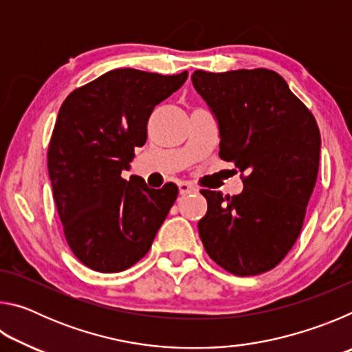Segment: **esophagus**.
<instances>
[{
    "label": "esophagus",
    "mask_w": 352,
    "mask_h": 352,
    "mask_svg": "<svg viewBox=\"0 0 352 352\" xmlns=\"http://www.w3.org/2000/svg\"><path fill=\"white\" fill-rule=\"evenodd\" d=\"M178 189H180V194H189V192H195V189L192 184H189L186 182H180L178 183Z\"/></svg>",
    "instance_id": "34e87169"
}]
</instances>
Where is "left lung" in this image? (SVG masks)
Listing matches in <instances>:
<instances>
[{
    "instance_id": "obj_1",
    "label": "left lung",
    "mask_w": 352,
    "mask_h": 352,
    "mask_svg": "<svg viewBox=\"0 0 352 352\" xmlns=\"http://www.w3.org/2000/svg\"><path fill=\"white\" fill-rule=\"evenodd\" d=\"M217 119L220 158L243 177L241 194L201 189L208 211L199 234L210 258L237 276L276 267L294 247L317 182V121L275 71L236 69L190 76Z\"/></svg>"
}]
</instances>
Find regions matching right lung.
I'll list each match as a JSON object with an SVG mask.
<instances>
[{
    "label": "right lung",
    "mask_w": 352,
    "mask_h": 352,
    "mask_svg": "<svg viewBox=\"0 0 352 352\" xmlns=\"http://www.w3.org/2000/svg\"><path fill=\"white\" fill-rule=\"evenodd\" d=\"M186 79L188 71L113 69L77 88L58 110L47 170L68 245L91 270L122 272L144 258L174 205V183L152 189L121 172L144 146L155 107Z\"/></svg>",
    "instance_id": "obj_1"
}]
</instances>
